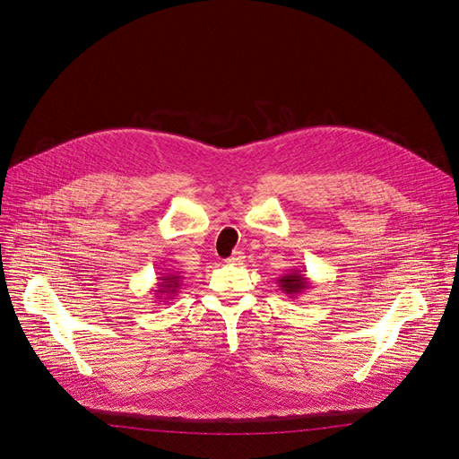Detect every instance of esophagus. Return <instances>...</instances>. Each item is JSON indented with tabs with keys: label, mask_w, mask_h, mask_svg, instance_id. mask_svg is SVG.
Returning a JSON list of instances; mask_svg holds the SVG:
<instances>
[{
	"label": "esophagus",
	"mask_w": 459,
	"mask_h": 459,
	"mask_svg": "<svg viewBox=\"0 0 459 459\" xmlns=\"http://www.w3.org/2000/svg\"><path fill=\"white\" fill-rule=\"evenodd\" d=\"M245 262V254H243V250H235L230 258H228V264L230 265H241Z\"/></svg>",
	"instance_id": "1"
}]
</instances>
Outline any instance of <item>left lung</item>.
<instances>
[{"label":"left lung","instance_id":"8db88e82","mask_svg":"<svg viewBox=\"0 0 459 459\" xmlns=\"http://www.w3.org/2000/svg\"><path fill=\"white\" fill-rule=\"evenodd\" d=\"M277 282L288 298H298L299 293H305L310 288V281L301 269H290V273H284Z\"/></svg>","mask_w":459,"mask_h":459}]
</instances>
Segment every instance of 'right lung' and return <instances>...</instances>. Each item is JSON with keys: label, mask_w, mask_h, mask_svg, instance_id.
<instances>
[{"label": "right lung", "mask_w": 459, "mask_h": 459, "mask_svg": "<svg viewBox=\"0 0 459 459\" xmlns=\"http://www.w3.org/2000/svg\"><path fill=\"white\" fill-rule=\"evenodd\" d=\"M182 281H185V277L180 273H163L161 277H158L156 290H152L156 293V301L168 303V299H173L182 286Z\"/></svg>", "instance_id": "right-lung-1"}]
</instances>
